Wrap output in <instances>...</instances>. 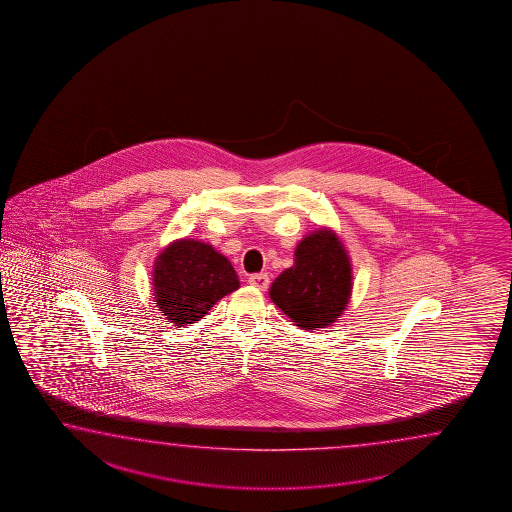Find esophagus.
Masks as SVG:
<instances>
[{"mask_svg": "<svg viewBox=\"0 0 512 512\" xmlns=\"http://www.w3.org/2000/svg\"><path fill=\"white\" fill-rule=\"evenodd\" d=\"M269 274L267 272H260V274H251L249 276V283L254 285V287H258L261 291H265L267 287H269Z\"/></svg>", "mask_w": 512, "mask_h": 512, "instance_id": "obj_1", "label": "esophagus"}]
</instances>
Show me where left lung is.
<instances>
[{"mask_svg":"<svg viewBox=\"0 0 512 512\" xmlns=\"http://www.w3.org/2000/svg\"><path fill=\"white\" fill-rule=\"evenodd\" d=\"M294 265L281 272L271 298L301 329H321L340 316L351 296V263L331 231L301 241Z\"/></svg>","mask_w":512,"mask_h":512,"instance_id":"left-lung-1","label":"left lung"}]
</instances>
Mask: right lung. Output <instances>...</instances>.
<instances>
[{"label":"right lung","instance_id":"1","mask_svg":"<svg viewBox=\"0 0 512 512\" xmlns=\"http://www.w3.org/2000/svg\"><path fill=\"white\" fill-rule=\"evenodd\" d=\"M238 287L231 261L203 241H176L156 261L154 296L167 320L180 327L196 323Z\"/></svg>","mask_w":512,"mask_h":512}]
</instances>
